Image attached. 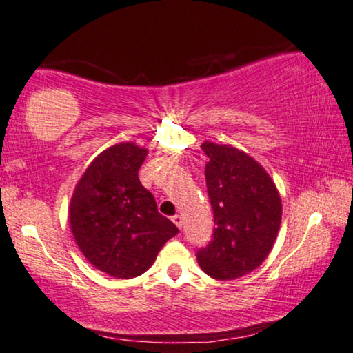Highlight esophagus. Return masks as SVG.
Listing matches in <instances>:
<instances>
[{
    "mask_svg": "<svg viewBox=\"0 0 353 353\" xmlns=\"http://www.w3.org/2000/svg\"><path fill=\"white\" fill-rule=\"evenodd\" d=\"M171 219H172V223L177 225V228H179V229L182 228V216L181 214H174Z\"/></svg>",
    "mask_w": 353,
    "mask_h": 353,
    "instance_id": "1",
    "label": "esophagus"
}]
</instances>
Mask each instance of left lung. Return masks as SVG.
I'll return each mask as SVG.
<instances>
[{
  "mask_svg": "<svg viewBox=\"0 0 353 353\" xmlns=\"http://www.w3.org/2000/svg\"><path fill=\"white\" fill-rule=\"evenodd\" d=\"M206 189L214 229L196 250L201 270L214 279L241 278L261 265L281 225V196L255 159L229 145L205 142Z\"/></svg>",
  "mask_w": 353,
  "mask_h": 353,
  "instance_id": "1",
  "label": "left lung"
}]
</instances>
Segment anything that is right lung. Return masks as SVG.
<instances>
[{"mask_svg": "<svg viewBox=\"0 0 353 353\" xmlns=\"http://www.w3.org/2000/svg\"><path fill=\"white\" fill-rule=\"evenodd\" d=\"M147 153L134 143L105 150L87 168L70 200V229L79 248L93 266L117 279L147 271L179 232L140 184Z\"/></svg>", "mask_w": 353, "mask_h": 353, "instance_id": "add662e5", "label": "right lung"}]
</instances>
